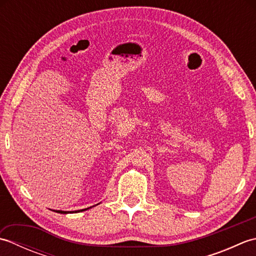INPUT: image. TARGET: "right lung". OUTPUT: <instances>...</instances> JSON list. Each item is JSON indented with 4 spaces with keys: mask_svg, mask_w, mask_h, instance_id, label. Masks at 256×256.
Wrapping results in <instances>:
<instances>
[{
    "mask_svg": "<svg viewBox=\"0 0 256 256\" xmlns=\"http://www.w3.org/2000/svg\"><path fill=\"white\" fill-rule=\"evenodd\" d=\"M86 209H89V208H86ZM86 209H82V210H78V211H74V212H80V211H84V210H86ZM56 212H58V214H68V212H66V211H62V210H57Z\"/></svg>",
    "mask_w": 256,
    "mask_h": 256,
    "instance_id": "right-lung-1",
    "label": "right lung"
}]
</instances>
